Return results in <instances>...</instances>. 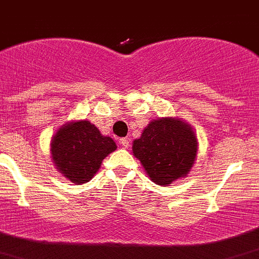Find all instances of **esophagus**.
<instances>
[{
    "label": "esophagus",
    "mask_w": 259,
    "mask_h": 259,
    "mask_svg": "<svg viewBox=\"0 0 259 259\" xmlns=\"http://www.w3.org/2000/svg\"><path fill=\"white\" fill-rule=\"evenodd\" d=\"M119 143L122 148H125V149L129 147V139H127V138H121V139L119 140Z\"/></svg>",
    "instance_id": "obj_1"
}]
</instances>
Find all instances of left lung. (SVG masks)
I'll list each match as a JSON object with an SVG mask.
<instances>
[{"label":"left lung","mask_w":259,"mask_h":259,"mask_svg":"<svg viewBox=\"0 0 259 259\" xmlns=\"http://www.w3.org/2000/svg\"><path fill=\"white\" fill-rule=\"evenodd\" d=\"M199 140L193 127L178 117H158L133 142V154L159 186L185 178L196 160Z\"/></svg>","instance_id":"left-lung-1"}]
</instances>
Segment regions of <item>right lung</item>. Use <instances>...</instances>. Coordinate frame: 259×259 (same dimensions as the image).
Listing matches in <instances>:
<instances>
[{
    "label": "right lung",
    "mask_w": 259,
    "mask_h": 259,
    "mask_svg": "<svg viewBox=\"0 0 259 259\" xmlns=\"http://www.w3.org/2000/svg\"><path fill=\"white\" fill-rule=\"evenodd\" d=\"M110 137L102 135L89 120L63 124L50 140V155L55 168L74 185L87 183L110 153L116 150Z\"/></svg>",
    "instance_id": "right-lung-1"
}]
</instances>
